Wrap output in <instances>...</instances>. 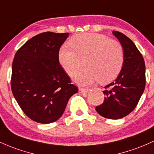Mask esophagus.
Wrapping results in <instances>:
<instances>
[{"mask_svg":"<svg viewBox=\"0 0 154 154\" xmlns=\"http://www.w3.org/2000/svg\"><path fill=\"white\" fill-rule=\"evenodd\" d=\"M88 91V88H79V93H80V94H86Z\"/></svg>","mask_w":154,"mask_h":154,"instance_id":"obj_1","label":"esophagus"}]
</instances>
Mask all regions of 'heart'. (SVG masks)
Masks as SVG:
<instances>
[{
    "label": "heart",
    "instance_id": "b5f03b06",
    "mask_svg": "<svg viewBox=\"0 0 154 154\" xmlns=\"http://www.w3.org/2000/svg\"><path fill=\"white\" fill-rule=\"evenodd\" d=\"M73 50L63 46L58 53V60L63 70L71 77L83 66L87 67L75 77L81 85L99 81L105 84L118 77L124 63V50L119 42L103 34L84 33L76 34L69 41Z\"/></svg>",
    "mask_w": 154,
    "mask_h": 154
}]
</instances>
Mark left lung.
<instances>
[{"instance_id":"1","label":"left lung","mask_w":154,"mask_h":154,"mask_svg":"<svg viewBox=\"0 0 154 154\" xmlns=\"http://www.w3.org/2000/svg\"><path fill=\"white\" fill-rule=\"evenodd\" d=\"M124 50V63L114 82L104 87V101L96 110L102 117L120 119L132 112L146 87V66L134 42L118 31H112Z\"/></svg>"}]
</instances>
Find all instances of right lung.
<instances>
[{
  "label": "right lung",
  "mask_w": 154,
  "mask_h": 154,
  "mask_svg": "<svg viewBox=\"0 0 154 154\" xmlns=\"http://www.w3.org/2000/svg\"><path fill=\"white\" fill-rule=\"evenodd\" d=\"M68 36L69 33H39L15 54L11 91L22 110L37 123L57 121L71 96L78 92L58 60L59 50Z\"/></svg>",
  "instance_id": "right-lung-1"
}]
</instances>
